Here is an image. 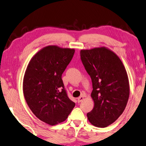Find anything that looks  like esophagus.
Instances as JSON below:
<instances>
[{
    "label": "esophagus",
    "mask_w": 146,
    "mask_h": 146,
    "mask_svg": "<svg viewBox=\"0 0 146 146\" xmlns=\"http://www.w3.org/2000/svg\"><path fill=\"white\" fill-rule=\"evenodd\" d=\"M84 96H80V97H78V102H82V100H84Z\"/></svg>",
    "instance_id": "1"
}]
</instances>
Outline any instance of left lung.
<instances>
[{
  "label": "left lung",
  "mask_w": 146,
  "mask_h": 146,
  "mask_svg": "<svg viewBox=\"0 0 146 146\" xmlns=\"http://www.w3.org/2000/svg\"><path fill=\"white\" fill-rule=\"evenodd\" d=\"M80 57L93 85L95 105L87 118L94 126L106 127L127 106L130 89L126 70L118 56L105 47L81 50Z\"/></svg>",
  "instance_id": "obj_1"
}]
</instances>
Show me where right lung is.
<instances>
[{
	"mask_svg": "<svg viewBox=\"0 0 146 146\" xmlns=\"http://www.w3.org/2000/svg\"><path fill=\"white\" fill-rule=\"evenodd\" d=\"M74 52L57 46L45 47L33 56L25 73L26 102L36 117L50 125L65 121L75 106L61 78Z\"/></svg>",
	"mask_w": 146,
	"mask_h": 146,
	"instance_id": "1",
	"label": "right lung"
}]
</instances>
